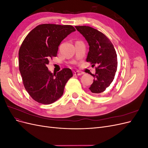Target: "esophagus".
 <instances>
[{"label":"esophagus","mask_w":148,"mask_h":148,"mask_svg":"<svg viewBox=\"0 0 148 148\" xmlns=\"http://www.w3.org/2000/svg\"><path fill=\"white\" fill-rule=\"evenodd\" d=\"M81 75H82V73L80 72V71H74V72H73V75L74 76H79Z\"/></svg>","instance_id":"34e87169"}]
</instances>
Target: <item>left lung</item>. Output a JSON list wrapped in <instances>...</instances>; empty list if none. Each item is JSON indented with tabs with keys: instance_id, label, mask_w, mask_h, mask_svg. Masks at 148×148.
<instances>
[{
	"instance_id": "8db88e82",
	"label": "left lung",
	"mask_w": 148,
	"mask_h": 148,
	"mask_svg": "<svg viewBox=\"0 0 148 148\" xmlns=\"http://www.w3.org/2000/svg\"><path fill=\"white\" fill-rule=\"evenodd\" d=\"M76 29L89 44L86 62L96 67L93 83L89 87L92 95H101L113 82L117 69V56L112 43L105 34L86 26H76Z\"/></svg>"
}]
</instances>
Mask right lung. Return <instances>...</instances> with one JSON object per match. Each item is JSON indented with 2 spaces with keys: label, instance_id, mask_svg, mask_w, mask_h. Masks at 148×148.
Here are the masks:
<instances>
[{
  "label": "right lung",
  "instance_id": "obj_1",
  "mask_svg": "<svg viewBox=\"0 0 148 148\" xmlns=\"http://www.w3.org/2000/svg\"><path fill=\"white\" fill-rule=\"evenodd\" d=\"M75 31L71 25L42 24L24 39L18 53L19 70L26 90L36 102L50 104L63 95L72 71L65 68L53 74L47 65L49 60L57 56L61 42Z\"/></svg>",
  "mask_w": 148,
  "mask_h": 148
}]
</instances>
